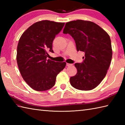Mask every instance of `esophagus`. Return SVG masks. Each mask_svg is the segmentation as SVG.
Returning a JSON list of instances; mask_svg holds the SVG:
<instances>
[{
    "instance_id": "1",
    "label": "esophagus",
    "mask_w": 125,
    "mask_h": 125,
    "mask_svg": "<svg viewBox=\"0 0 125 125\" xmlns=\"http://www.w3.org/2000/svg\"><path fill=\"white\" fill-rule=\"evenodd\" d=\"M72 64H69V63H67V67H70V66H72Z\"/></svg>"
}]
</instances>
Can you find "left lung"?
Segmentation results:
<instances>
[{"label":"left lung","instance_id":"left-lung-1","mask_svg":"<svg viewBox=\"0 0 125 125\" xmlns=\"http://www.w3.org/2000/svg\"><path fill=\"white\" fill-rule=\"evenodd\" d=\"M63 32L73 38L78 52L85 53L83 62L75 64L77 73L70 78L71 86L84 91L94 89L104 78L111 64L110 36L96 23L82 20L67 22Z\"/></svg>","mask_w":125,"mask_h":125}]
</instances>
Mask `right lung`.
<instances>
[{
  "label": "right lung",
  "mask_w": 125,
  "mask_h": 125,
  "mask_svg": "<svg viewBox=\"0 0 125 125\" xmlns=\"http://www.w3.org/2000/svg\"><path fill=\"white\" fill-rule=\"evenodd\" d=\"M64 22L42 20L34 23L20 37L17 47V61L23 79L31 88L46 91L54 86L56 77L65 62L47 60L55 36Z\"/></svg>",
  "instance_id": "add662e5"
}]
</instances>
